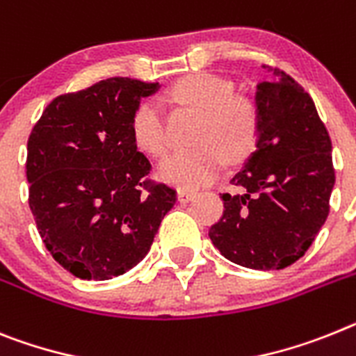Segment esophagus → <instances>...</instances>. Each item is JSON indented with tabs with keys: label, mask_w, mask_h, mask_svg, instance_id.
I'll list each match as a JSON object with an SVG mask.
<instances>
[{
	"label": "esophagus",
	"mask_w": 356,
	"mask_h": 356,
	"mask_svg": "<svg viewBox=\"0 0 356 356\" xmlns=\"http://www.w3.org/2000/svg\"><path fill=\"white\" fill-rule=\"evenodd\" d=\"M178 202L185 203V202H191V200L194 198V191H189V189H178Z\"/></svg>",
	"instance_id": "obj_1"
}]
</instances>
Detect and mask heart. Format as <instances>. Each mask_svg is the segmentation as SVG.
I'll list each match as a JSON object with an SVG mask.
<instances>
[{
	"mask_svg": "<svg viewBox=\"0 0 356 356\" xmlns=\"http://www.w3.org/2000/svg\"><path fill=\"white\" fill-rule=\"evenodd\" d=\"M232 84L211 74H193L180 79L169 90L176 104L200 113L194 142L196 147L180 151L158 167L165 181L196 189L220 175L227 160H243L256 145L259 118L248 99L232 95ZM131 135L138 149L151 156H163L169 149L165 118L154 100L136 106L131 118Z\"/></svg>",
	"mask_w": 356,
	"mask_h": 356,
	"instance_id": "b5f03b06",
	"label": "heart"
}]
</instances>
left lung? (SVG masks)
I'll list each match as a JSON object with an SVG mask.
<instances>
[{"mask_svg": "<svg viewBox=\"0 0 356 356\" xmlns=\"http://www.w3.org/2000/svg\"><path fill=\"white\" fill-rule=\"evenodd\" d=\"M257 84L256 151L225 193L223 216L209 229L227 259L281 270L305 256L330 214L335 185L331 138L314 100L279 68Z\"/></svg>", "mask_w": 356, "mask_h": 356, "instance_id": "8db88e82", "label": "left lung"}]
</instances>
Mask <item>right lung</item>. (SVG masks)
<instances>
[{"instance_id":"obj_1","label":"right lung","mask_w":356,"mask_h":356,"mask_svg":"<svg viewBox=\"0 0 356 356\" xmlns=\"http://www.w3.org/2000/svg\"><path fill=\"white\" fill-rule=\"evenodd\" d=\"M158 83L111 77L51 100L29 136V205L51 257L106 281L140 263L176 189L149 178L131 118Z\"/></svg>"}]
</instances>
